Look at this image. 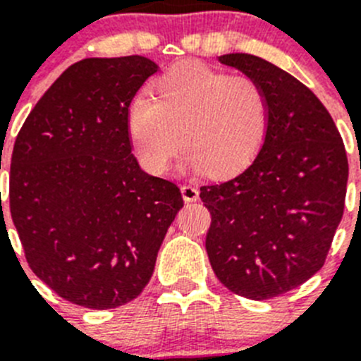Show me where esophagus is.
<instances>
[{
  "label": "esophagus",
  "instance_id": "1",
  "mask_svg": "<svg viewBox=\"0 0 361 361\" xmlns=\"http://www.w3.org/2000/svg\"><path fill=\"white\" fill-rule=\"evenodd\" d=\"M180 193H183V199L186 202H195V200H199V190L195 186H191V184L180 186Z\"/></svg>",
  "mask_w": 361,
  "mask_h": 361
}]
</instances>
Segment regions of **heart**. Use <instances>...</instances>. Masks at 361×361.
<instances>
[{"instance_id": "heart-1", "label": "heart", "mask_w": 361, "mask_h": 361, "mask_svg": "<svg viewBox=\"0 0 361 361\" xmlns=\"http://www.w3.org/2000/svg\"><path fill=\"white\" fill-rule=\"evenodd\" d=\"M269 121V95L257 79L183 63L155 79L152 97L133 101L128 135L149 173H164L184 141V171L226 177L255 161Z\"/></svg>"}]
</instances>
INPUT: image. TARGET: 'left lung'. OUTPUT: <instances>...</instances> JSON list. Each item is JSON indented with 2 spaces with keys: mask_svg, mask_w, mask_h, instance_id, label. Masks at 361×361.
Instances as JSON below:
<instances>
[{
  "mask_svg": "<svg viewBox=\"0 0 361 361\" xmlns=\"http://www.w3.org/2000/svg\"><path fill=\"white\" fill-rule=\"evenodd\" d=\"M219 61L266 88L271 121L262 149L242 173L200 188L212 213L206 251L229 291L267 300L324 266L345 204V146L320 99L291 73L251 54Z\"/></svg>",
  "mask_w": 361,
  "mask_h": 361,
  "instance_id": "obj_1",
  "label": "left lung"
}]
</instances>
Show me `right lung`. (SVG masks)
Listing matches in <instances>:
<instances>
[{
    "mask_svg": "<svg viewBox=\"0 0 361 361\" xmlns=\"http://www.w3.org/2000/svg\"><path fill=\"white\" fill-rule=\"evenodd\" d=\"M157 68L142 56L73 63L16 137L12 220L30 269L72 304L141 295L184 206L173 183L139 168L128 135L130 103Z\"/></svg>",
    "mask_w": 361,
    "mask_h": 361,
    "instance_id": "add662e5",
    "label": "right lung"
}]
</instances>
